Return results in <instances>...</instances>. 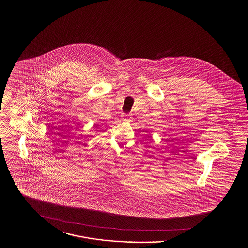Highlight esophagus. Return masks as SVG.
<instances>
[{"instance_id":"1","label":"esophagus","mask_w":248,"mask_h":248,"mask_svg":"<svg viewBox=\"0 0 248 248\" xmlns=\"http://www.w3.org/2000/svg\"><path fill=\"white\" fill-rule=\"evenodd\" d=\"M122 119L124 120V121H131V114H128V113H123L122 114Z\"/></svg>"}]
</instances>
